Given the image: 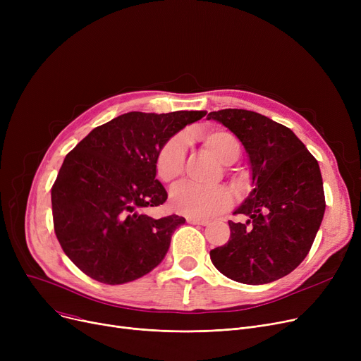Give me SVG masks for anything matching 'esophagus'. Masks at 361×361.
<instances>
[{"label":"esophagus","instance_id":"esophagus-1","mask_svg":"<svg viewBox=\"0 0 361 361\" xmlns=\"http://www.w3.org/2000/svg\"><path fill=\"white\" fill-rule=\"evenodd\" d=\"M187 222L193 224V225H203V226L209 224V221H207V219H197V218H190V216L187 218Z\"/></svg>","mask_w":361,"mask_h":361}]
</instances>
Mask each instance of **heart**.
<instances>
[{"mask_svg":"<svg viewBox=\"0 0 361 361\" xmlns=\"http://www.w3.org/2000/svg\"><path fill=\"white\" fill-rule=\"evenodd\" d=\"M203 145L216 155L224 164H233L241 152V145L233 133L226 130H204L199 133ZM185 159V139L178 135L171 137L157 157V174L164 183H173L183 176ZM233 203L228 188L222 185L204 187L193 183H184L171 192V206L190 218H211Z\"/></svg>","mask_w":361,"mask_h":361,"instance_id":"b5f03b06","label":"heart"}]
</instances>
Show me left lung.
I'll use <instances>...</instances> for the list:
<instances>
[{"label":"left lung","instance_id":"1","mask_svg":"<svg viewBox=\"0 0 361 361\" xmlns=\"http://www.w3.org/2000/svg\"><path fill=\"white\" fill-rule=\"evenodd\" d=\"M238 137L247 152L252 192L228 221L226 244L211 250L215 268L233 281L260 286L293 272L307 256L325 214L314 157L294 133L262 114L221 109L207 114Z\"/></svg>","mask_w":361,"mask_h":361}]
</instances>
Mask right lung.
<instances>
[{"mask_svg": "<svg viewBox=\"0 0 361 361\" xmlns=\"http://www.w3.org/2000/svg\"><path fill=\"white\" fill-rule=\"evenodd\" d=\"M206 111H133L108 121L66 157L52 190L54 230L64 253L87 276L131 282L164 260L185 219L142 214L168 195L157 180L161 147Z\"/></svg>", "mask_w": 361, "mask_h": 361, "instance_id": "1", "label": "right lung"}]
</instances>
